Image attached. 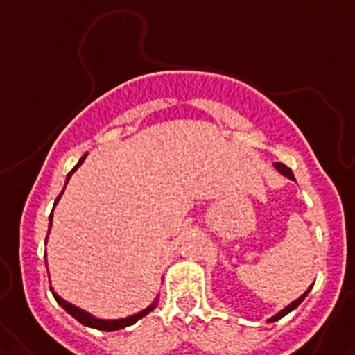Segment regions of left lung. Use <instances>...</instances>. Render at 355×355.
<instances>
[{"label": "left lung", "mask_w": 355, "mask_h": 355, "mask_svg": "<svg viewBox=\"0 0 355 355\" xmlns=\"http://www.w3.org/2000/svg\"><path fill=\"white\" fill-rule=\"evenodd\" d=\"M275 168L279 169L280 173L284 175V177H288V178H291V180H295V177H293V171L286 164H282V162H275ZM307 293H309V289H307V291L304 293V295H302L300 298H297V300H295V302H291V304H289V306L286 307V309H282L279 314H275L273 318H270V322H277V320H280V318H282V316H286V314H288V313H291V311L295 309V307H298V304H300V302L304 300V298H306Z\"/></svg>", "instance_id": "obj_1"}]
</instances>
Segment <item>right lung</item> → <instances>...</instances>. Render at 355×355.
I'll use <instances>...</instances> for the list:
<instances>
[{
	"mask_svg": "<svg viewBox=\"0 0 355 355\" xmlns=\"http://www.w3.org/2000/svg\"><path fill=\"white\" fill-rule=\"evenodd\" d=\"M84 159H85V155L82 157V159H80V162H78V164H76V168H78V166L82 164V162H84ZM75 169H73V171H75ZM73 171H71V173H67V180H69V178H71ZM60 195H62V193H60ZM60 195H58V198H60ZM58 198L55 200V203L58 202ZM49 227H51V216H49ZM53 297H55V300H57L58 304H60V306H62L64 309H66L67 313H69L71 316H73V318H76L80 323H84V325L92 327V329H98V331H118V329H125V327L132 325V323H135V322H137V320L143 318V316H146V314L150 313V311H152L153 307H155V304H152V306L148 307V309L141 311V313L134 314V316H128V318H123V320H98V318H94V316H91V314L84 313V311H82V309H78V307L67 304L66 300H62V298H60V297H57L55 293H53Z\"/></svg>",
	"mask_w": 355,
	"mask_h": 355,
	"instance_id": "right-lung-1",
	"label": "right lung"
}]
</instances>
